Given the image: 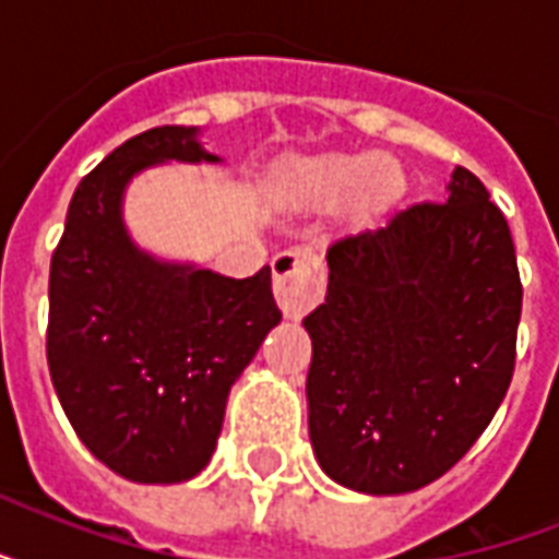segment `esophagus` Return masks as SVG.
<instances>
[{"instance_id":"34e87169","label":"esophagus","mask_w":559,"mask_h":559,"mask_svg":"<svg viewBox=\"0 0 559 559\" xmlns=\"http://www.w3.org/2000/svg\"><path fill=\"white\" fill-rule=\"evenodd\" d=\"M272 278H275V298L284 316H301L324 296V261L322 254L296 246L284 249L272 258Z\"/></svg>"}]
</instances>
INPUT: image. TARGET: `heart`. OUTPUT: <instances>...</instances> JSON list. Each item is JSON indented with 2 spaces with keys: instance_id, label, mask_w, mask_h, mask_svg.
Listing matches in <instances>:
<instances>
[{
  "instance_id": "b5f03b06",
  "label": "heart",
  "mask_w": 559,
  "mask_h": 559,
  "mask_svg": "<svg viewBox=\"0 0 559 559\" xmlns=\"http://www.w3.org/2000/svg\"><path fill=\"white\" fill-rule=\"evenodd\" d=\"M310 179L324 193H348L354 188L362 191L366 200H382L397 186V174L377 156L359 159H324L310 170Z\"/></svg>"
}]
</instances>
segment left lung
<instances>
[{
  "label": "left lung",
  "mask_w": 559,
  "mask_h": 559,
  "mask_svg": "<svg viewBox=\"0 0 559 559\" xmlns=\"http://www.w3.org/2000/svg\"><path fill=\"white\" fill-rule=\"evenodd\" d=\"M307 420L316 461L368 496L420 490L455 467L508 394L522 284L511 228L469 170L447 202L397 211L328 249Z\"/></svg>",
  "instance_id": "8db88e82"
}]
</instances>
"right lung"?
Listing matches in <instances>:
<instances>
[{
    "label": "right lung",
    "mask_w": 559,
    "mask_h": 559,
    "mask_svg": "<svg viewBox=\"0 0 559 559\" xmlns=\"http://www.w3.org/2000/svg\"><path fill=\"white\" fill-rule=\"evenodd\" d=\"M217 165L200 127H156L83 179L48 275V371L83 447L139 485H179L209 464L228 391L281 322L272 272L228 278L144 252L124 193L142 170Z\"/></svg>",
    "instance_id": "obj_1"
}]
</instances>
